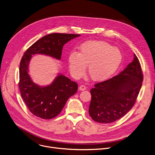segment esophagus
Masks as SVG:
<instances>
[{
    "instance_id": "obj_1",
    "label": "esophagus",
    "mask_w": 155,
    "mask_h": 155,
    "mask_svg": "<svg viewBox=\"0 0 155 155\" xmlns=\"http://www.w3.org/2000/svg\"><path fill=\"white\" fill-rule=\"evenodd\" d=\"M86 89V86H85L84 85H81L79 87V90L80 91H84Z\"/></svg>"
}]
</instances>
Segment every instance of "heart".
<instances>
[{
    "label": "heart",
    "mask_w": 155,
    "mask_h": 155,
    "mask_svg": "<svg viewBox=\"0 0 155 155\" xmlns=\"http://www.w3.org/2000/svg\"><path fill=\"white\" fill-rule=\"evenodd\" d=\"M122 54L116 48L104 41H90L82 44L79 52H72L68 58L71 75L79 79L88 74L94 81H104L110 78L120 67Z\"/></svg>",
    "instance_id": "obj_1"
}]
</instances>
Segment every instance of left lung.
Segmentation results:
<instances>
[{
  "mask_svg": "<svg viewBox=\"0 0 155 155\" xmlns=\"http://www.w3.org/2000/svg\"><path fill=\"white\" fill-rule=\"evenodd\" d=\"M143 80L140 61L134 54L133 62L119 74L96 83L91 89L90 116L100 123H113L120 119L134 106Z\"/></svg>",
  "mask_w": 155,
  "mask_h": 155,
  "instance_id": "left-lung-1",
  "label": "left lung"
}]
</instances>
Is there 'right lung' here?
Instances as JSON below:
<instances>
[{
    "label": "right lung",
    "mask_w": 155,
    "mask_h": 155,
    "mask_svg": "<svg viewBox=\"0 0 155 155\" xmlns=\"http://www.w3.org/2000/svg\"><path fill=\"white\" fill-rule=\"evenodd\" d=\"M80 34L53 33L44 36L27 49L19 66V87L21 97L29 110L35 116L50 120L57 116L68 99L78 91L74 81L59 74L50 85L39 86L31 80L28 73L32 55L45 54L61 59L64 45Z\"/></svg>",
    "instance_id": "add662e5"
}]
</instances>
